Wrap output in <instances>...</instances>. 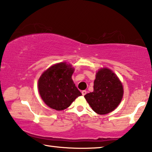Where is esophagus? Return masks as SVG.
Instances as JSON below:
<instances>
[{
    "label": "esophagus",
    "mask_w": 152,
    "mask_h": 152,
    "mask_svg": "<svg viewBox=\"0 0 152 152\" xmlns=\"http://www.w3.org/2000/svg\"><path fill=\"white\" fill-rule=\"evenodd\" d=\"M86 91H82V94L83 95V96H84V95H85L86 94Z\"/></svg>",
    "instance_id": "obj_1"
}]
</instances>
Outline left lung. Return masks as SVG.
Segmentation results:
<instances>
[{
  "mask_svg": "<svg viewBox=\"0 0 152 152\" xmlns=\"http://www.w3.org/2000/svg\"><path fill=\"white\" fill-rule=\"evenodd\" d=\"M123 95L121 82L112 70L104 68L97 72L93 92L86 94L84 98L95 113L105 115L116 109Z\"/></svg>",
  "mask_w": 152,
  "mask_h": 152,
  "instance_id": "1",
  "label": "left lung"
}]
</instances>
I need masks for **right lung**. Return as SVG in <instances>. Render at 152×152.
I'll list each match as a JSON object with an SVG mask.
<instances>
[{
    "mask_svg": "<svg viewBox=\"0 0 152 152\" xmlns=\"http://www.w3.org/2000/svg\"><path fill=\"white\" fill-rule=\"evenodd\" d=\"M74 68L66 62L56 64L43 72L38 80L41 97L49 107L56 110L70 106L81 92L72 79Z\"/></svg>",
    "mask_w": 152,
    "mask_h": 152,
    "instance_id": "obj_1",
    "label": "right lung"
}]
</instances>
